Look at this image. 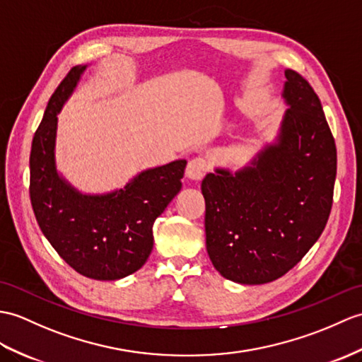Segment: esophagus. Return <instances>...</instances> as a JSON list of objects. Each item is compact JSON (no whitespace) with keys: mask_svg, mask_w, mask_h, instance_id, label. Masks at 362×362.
<instances>
[{"mask_svg":"<svg viewBox=\"0 0 362 362\" xmlns=\"http://www.w3.org/2000/svg\"><path fill=\"white\" fill-rule=\"evenodd\" d=\"M208 171V163L205 158L202 157H196L192 158V160L188 162V166H187V177L189 180H194V182H199L204 179V175L206 174Z\"/></svg>","mask_w":362,"mask_h":362,"instance_id":"esophagus-1","label":"esophagus"}]
</instances>
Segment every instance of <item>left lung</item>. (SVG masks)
<instances>
[{
  "label": "left lung",
  "instance_id": "obj_1",
  "mask_svg": "<svg viewBox=\"0 0 362 362\" xmlns=\"http://www.w3.org/2000/svg\"><path fill=\"white\" fill-rule=\"evenodd\" d=\"M287 105L273 141L231 171L202 180L206 251L225 279L259 285L291 270L329 221L336 145L321 100L296 71H285Z\"/></svg>",
  "mask_w": 362,
  "mask_h": 362
}]
</instances>
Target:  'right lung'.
<instances>
[{
  "label": "right lung",
  "instance_id": "add662e5",
  "mask_svg": "<svg viewBox=\"0 0 362 362\" xmlns=\"http://www.w3.org/2000/svg\"><path fill=\"white\" fill-rule=\"evenodd\" d=\"M88 64L75 66L50 97L30 149V204L50 245L75 272L97 281L136 273L154 245L153 226L182 189L187 160L148 168L122 188L89 194L58 171V114Z\"/></svg>",
  "mask_w": 362,
  "mask_h": 362
}]
</instances>
